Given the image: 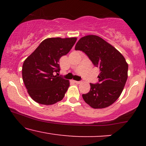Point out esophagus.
I'll return each mask as SVG.
<instances>
[{"label":"esophagus","mask_w":146,"mask_h":146,"mask_svg":"<svg viewBox=\"0 0 146 146\" xmlns=\"http://www.w3.org/2000/svg\"><path fill=\"white\" fill-rule=\"evenodd\" d=\"M75 84H79L81 83V81H74Z\"/></svg>","instance_id":"obj_1"}]
</instances>
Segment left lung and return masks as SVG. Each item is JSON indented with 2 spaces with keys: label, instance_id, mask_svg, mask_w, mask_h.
<instances>
[{
  "label": "left lung",
  "instance_id": "1",
  "mask_svg": "<svg viewBox=\"0 0 146 146\" xmlns=\"http://www.w3.org/2000/svg\"><path fill=\"white\" fill-rule=\"evenodd\" d=\"M75 50L82 51L100 68L98 84H90V90L82 98L93 108L112 105L121 95L128 78V65L123 55L102 38L88 35L79 40Z\"/></svg>",
  "mask_w": 146,
  "mask_h": 146
}]
</instances>
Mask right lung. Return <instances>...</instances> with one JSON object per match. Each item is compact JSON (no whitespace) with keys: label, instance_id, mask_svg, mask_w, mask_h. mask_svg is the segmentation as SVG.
Masks as SVG:
<instances>
[{"label":"right lung","instance_id":"add662e5","mask_svg":"<svg viewBox=\"0 0 146 146\" xmlns=\"http://www.w3.org/2000/svg\"><path fill=\"white\" fill-rule=\"evenodd\" d=\"M76 40L75 37L46 38L25 60L23 82L29 96L37 103L52 105L64 98L70 82L55 73L60 72V58L67 54Z\"/></svg>","mask_w":146,"mask_h":146}]
</instances>
